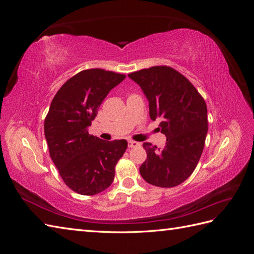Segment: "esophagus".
I'll use <instances>...</instances> for the list:
<instances>
[{
	"label": "esophagus",
	"mask_w": 254,
	"mask_h": 254,
	"mask_svg": "<svg viewBox=\"0 0 254 254\" xmlns=\"http://www.w3.org/2000/svg\"><path fill=\"white\" fill-rule=\"evenodd\" d=\"M139 146H141V144H140V143L134 142V141H128V147H129V148L139 147Z\"/></svg>",
	"instance_id": "1"
}]
</instances>
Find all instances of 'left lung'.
Listing matches in <instances>:
<instances>
[{
	"label": "left lung",
	"instance_id": "8db88e82",
	"mask_svg": "<svg viewBox=\"0 0 254 254\" xmlns=\"http://www.w3.org/2000/svg\"><path fill=\"white\" fill-rule=\"evenodd\" d=\"M128 76L142 89L148 99L150 119L161 121L159 130L166 136L163 148L143 144L147 159L140 174L152 186H179L194 172L204 147V99L189 79L170 66H152Z\"/></svg>",
	"mask_w": 254,
	"mask_h": 254
}]
</instances>
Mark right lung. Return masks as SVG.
I'll return each instance as SVG.
<instances>
[{
	"label": "right lung",
	"instance_id": "obj_1",
	"mask_svg": "<svg viewBox=\"0 0 254 254\" xmlns=\"http://www.w3.org/2000/svg\"><path fill=\"white\" fill-rule=\"evenodd\" d=\"M125 77L102 68L77 73L58 90L45 118L50 156L64 183L80 195L108 189L127 148L126 140L104 141L88 132L105 97Z\"/></svg>",
	"mask_w": 254,
	"mask_h": 254
}]
</instances>
